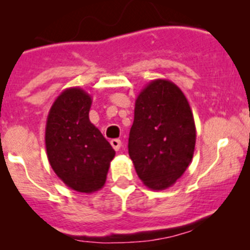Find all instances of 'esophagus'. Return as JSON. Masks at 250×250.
Wrapping results in <instances>:
<instances>
[{
    "instance_id": "1",
    "label": "esophagus",
    "mask_w": 250,
    "mask_h": 250,
    "mask_svg": "<svg viewBox=\"0 0 250 250\" xmlns=\"http://www.w3.org/2000/svg\"><path fill=\"white\" fill-rule=\"evenodd\" d=\"M110 144H111V146H113V148L115 151H119L121 147V140H119V139H113V140L110 141Z\"/></svg>"
}]
</instances>
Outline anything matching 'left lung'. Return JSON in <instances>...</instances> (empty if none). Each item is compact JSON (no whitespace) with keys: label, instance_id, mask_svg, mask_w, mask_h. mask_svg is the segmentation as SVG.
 Listing matches in <instances>:
<instances>
[{"label":"left lung","instance_id":"left-lung-1","mask_svg":"<svg viewBox=\"0 0 250 250\" xmlns=\"http://www.w3.org/2000/svg\"><path fill=\"white\" fill-rule=\"evenodd\" d=\"M196 125L188 100L167 79H155L135 102L129 155L137 176L151 189L175 185L191 164Z\"/></svg>","mask_w":250,"mask_h":250}]
</instances>
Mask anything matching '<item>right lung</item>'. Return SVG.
Segmentation results:
<instances>
[{
    "label": "right lung",
    "mask_w": 250,
    "mask_h": 250,
    "mask_svg": "<svg viewBox=\"0 0 250 250\" xmlns=\"http://www.w3.org/2000/svg\"><path fill=\"white\" fill-rule=\"evenodd\" d=\"M91 97L68 88L50 106L45 123V150L56 175L69 188L93 193L104 187L115 151L89 120Z\"/></svg>",
    "instance_id": "1"
}]
</instances>
